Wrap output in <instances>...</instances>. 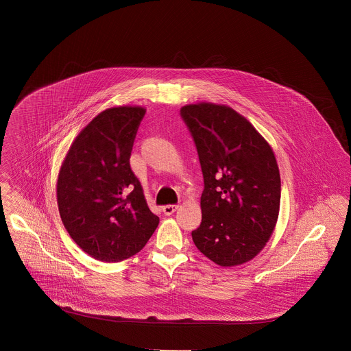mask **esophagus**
Masks as SVG:
<instances>
[{
  "label": "esophagus",
  "mask_w": 351,
  "mask_h": 351,
  "mask_svg": "<svg viewBox=\"0 0 351 351\" xmlns=\"http://www.w3.org/2000/svg\"><path fill=\"white\" fill-rule=\"evenodd\" d=\"M177 208H178V205H165V206L162 208V210H163L165 215L170 216V215H173V213L177 210Z\"/></svg>",
  "instance_id": "34e87169"
}]
</instances>
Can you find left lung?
<instances>
[{
	"instance_id": "8db88e82",
	"label": "left lung",
	"mask_w": 351,
	"mask_h": 351,
	"mask_svg": "<svg viewBox=\"0 0 351 351\" xmlns=\"http://www.w3.org/2000/svg\"><path fill=\"white\" fill-rule=\"evenodd\" d=\"M181 116L195 139L205 185L193 242L219 266L243 265L263 250L277 224L281 180L276 155L228 105L188 104Z\"/></svg>"
}]
</instances>
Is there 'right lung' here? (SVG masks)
Returning <instances> with one entry per match:
<instances>
[{
  "mask_svg": "<svg viewBox=\"0 0 351 351\" xmlns=\"http://www.w3.org/2000/svg\"><path fill=\"white\" fill-rule=\"evenodd\" d=\"M145 113L138 105L102 110L73 141L59 169L62 223L82 251L101 262L138 254L159 224L130 166Z\"/></svg>",
  "mask_w": 351,
  "mask_h": 351,
  "instance_id": "1",
  "label": "right lung"
}]
</instances>
